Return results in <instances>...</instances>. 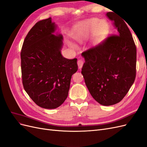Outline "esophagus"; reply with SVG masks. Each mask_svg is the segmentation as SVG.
<instances>
[{
  "instance_id": "1",
  "label": "esophagus",
  "mask_w": 147,
  "mask_h": 147,
  "mask_svg": "<svg viewBox=\"0 0 147 147\" xmlns=\"http://www.w3.org/2000/svg\"><path fill=\"white\" fill-rule=\"evenodd\" d=\"M77 64L78 65V67L80 69H81L82 68V66L83 65V61L82 59H79L77 61Z\"/></svg>"
}]
</instances>
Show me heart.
I'll return each instance as SVG.
<instances>
[{
	"label": "heart",
	"mask_w": 147,
	"mask_h": 147,
	"mask_svg": "<svg viewBox=\"0 0 147 147\" xmlns=\"http://www.w3.org/2000/svg\"><path fill=\"white\" fill-rule=\"evenodd\" d=\"M109 27L104 21L90 18L75 25L71 32L75 40L82 43L91 37L90 45L96 47L103 42L107 35Z\"/></svg>",
	"instance_id": "obj_1"
}]
</instances>
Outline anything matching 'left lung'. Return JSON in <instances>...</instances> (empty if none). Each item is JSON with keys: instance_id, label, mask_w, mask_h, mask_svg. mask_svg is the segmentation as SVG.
Segmentation results:
<instances>
[{"instance_id": "obj_1", "label": "left lung", "mask_w": 147, "mask_h": 147, "mask_svg": "<svg viewBox=\"0 0 147 147\" xmlns=\"http://www.w3.org/2000/svg\"><path fill=\"white\" fill-rule=\"evenodd\" d=\"M106 15L113 22L117 34L82 53L85 63L82 74L93 98L109 106L121 101L134 83L137 51L125 22L113 12Z\"/></svg>"}]
</instances>
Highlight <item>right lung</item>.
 Returning <instances> with one entry per match:
<instances>
[{"label": "right lung", "mask_w": 147, "mask_h": 147, "mask_svg": "<svg viewBox=\"0 0 147 147\" xmlns=\"http://www.w3.org/2000/svg\"><path fill=\"white\" fill-rule=\"evenodd\" d=\"M57 28L51 18L37 22L26 35L21 52L24 90L35 104L47 109L63 104L78 70L77 58L62 55L63 37L55 34Z\"/></svg>", "instance_id": "right-lung-1"}]
</instances>
